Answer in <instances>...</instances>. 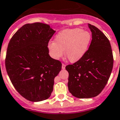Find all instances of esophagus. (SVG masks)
Masks as SVG:
<instances>
[{
    "mask_svg": "<svg viewBox=\"0 0 120 120\" xmlns=\"http://www.w3.org/2000/svg\"><path fill=\"white\" fill-rule=\"evenodd\" d=\"M65 67H66V65L64 64H62V66H61V68L62 69H65Z\"/></svg>",
    "mask_w": 120,
    "mask_h": 120,
    "instance_id": "obj_1",
    "label": "esophagus"
}]
</instances>
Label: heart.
Masks as SVG:
<instances>
[{"instance_id": "b5f03b06", "label": "heart", "mask_w": 120, "mask_h": 120, "mask_svg": "<svg viewBox=\"0 0 120 120\" xmlns=\"http://www.w3.org/2000/svg\"><path fill=\"white\" fill-rule=\"evenodd\" d=\"M91 34L82 29L75 28L61 31L55 37L54 42L48 46L50 56L59 60L63 54L71 63H76L83 58L89 49Z\"/></svg>"}]
</instances>
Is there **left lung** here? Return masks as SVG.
Masks as SVG:
<instances>
[{
	"label": "left lung",
	"instance_id": "8db88e82",
	"mask_svg": "<svg viewBox=\"0 0 120 120\" xmlns=\"http://www.w3.org/2000/svg\"><path fill=\"white\" fill-rule=\"evenodd\" d=\"M92 41L85 56L66 66L69 73V91L79 98L97 96L108 82L113 68V59L109 40L100 30L88 24Z\"/></svg>",
	"mask_w": 120,
	"mask_h": 120
}]
</instances>
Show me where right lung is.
Listing matches in <instances>:
<instances>
[{
	"instance_id": "right-lung-1",
	"label": "right lung",
	"mask_w": 120,
	"mask_h": 120,
	"mask_svg": "<svg viewBox=\"0 0 120 120\" xmlns=\"http://www.w3.org/2000/svg\"><path fill=\"white\" fill-rule=\"evenodd\" d=\"M56 31L41 23H28L8 44L5 66L11 83L25 98L38 102L50 97L61 63L49 55L48 45Z\"/></svg>"
}]
</instances>
